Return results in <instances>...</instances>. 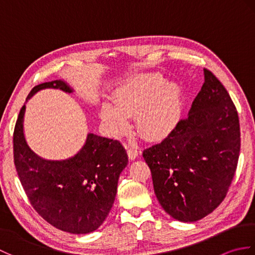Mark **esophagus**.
<instances>
[{"instance_id":"1","label":"esophagus","mask_w":255,"mask_h":255,"mask_svg":"<svg viewBox=\"0 0 255 255\" xmlns=\"http://www.w3.org/2000/svg\"><path fill=\"white\" fill-rule=\"evenodd\" d=\"M127 153H128V156H129V159L130 160H134L138 156V154H139V151L136 149V148H133V147H129L128 148V150H127Z\"/></svg>"}]
</instances>
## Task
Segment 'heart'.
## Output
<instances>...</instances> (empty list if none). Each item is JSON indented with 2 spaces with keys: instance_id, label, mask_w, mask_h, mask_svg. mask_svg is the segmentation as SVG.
<instances>
[{
  "instance_id": "obj_1",
  "label": "heart",
  "mask_w": 255,
  "mask_h": 255,
  "mask_svg": "<svg viewBox=\"0 0 255 255\" xmlns=\"http://www.w3.org/2000/svg\"><path fill=\"white\" fill-rule=\"evenodd\" d=\"M114 103L101 105V117L119 136L128 130L129 116L136 115V127L144 138L167 136L181 116L182 94L176 83H166L159 73H141L125 81L114 93Z\"/></svg>"
}]
</instances>
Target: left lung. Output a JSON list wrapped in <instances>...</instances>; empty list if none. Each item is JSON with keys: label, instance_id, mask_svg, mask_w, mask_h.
<instances>
[{"label": "left lung", "instance_id": "obj_1", "mask_svg": "<svg viewBox=\"0 0 255 255\" xmlns=\"http://www.w3.org/2000/svg\"><path fill=\"white\" fill-rule=\"evenodd\" d=\"M185 119L143 151L155 196L167 214L194 223L225 199L240 153V125L228 92L209 70Z\"/></svg>", "mask_w": 255, "mask_h": 255}]
</instances>
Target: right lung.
Returning <instances> with one entry per match:
<instances>
[{
  "label": "right lung",
  "instance_id": "right-lung-1",
  "mask_svg": "<svg viewBox=\"0 0 255 255\" xmlns=\"http://www.w3.org/2000/svg\"><path fill=\"white\" fill-rule=\"evenodd\" d=\"M44 89L72 92L67 82L56 80L35 86L26 101ZM25 110L24 104L14 129V163L32 207L62 231L74 235L95 231L113 207L119 175L128 163L126 150L118 140L89 133L72 158L45 160L26 142Z\"/></svg>",
  "mask_w": 255,
  "mask_h": 255
}]
</instances>
